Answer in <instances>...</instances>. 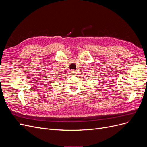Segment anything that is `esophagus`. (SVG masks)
<instances>
[{
    "mask_svg": "<svg viewBox=\"0 0 147 147\" xmlns=\"http://www.w3.org/2000/svg\"><path fill=\"white\" fill-rule=\"evenodd\" d=\"M70 74L72 75H75L76 74V71H75V70H72L70 71Z\"/></svg>",
    "mask_w": 147,
    "mask_h": 147,
    "instance_id": "obj_1",
    "label": "esophagus"
}]
</instances>
